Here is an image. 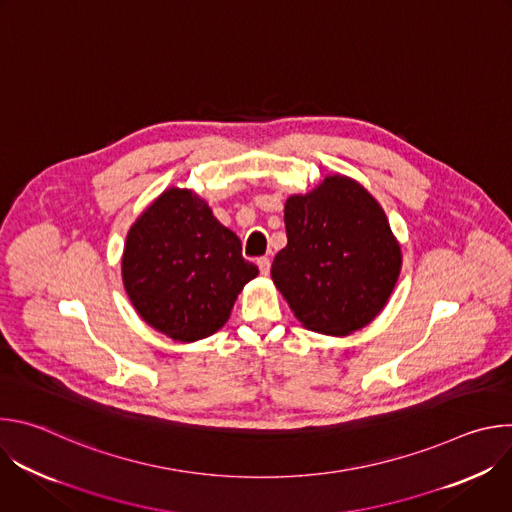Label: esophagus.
<instances>
[{
    "mask_svg": "<svg viewBox=\"0 0 512 512\" xmlns=\"http://www.w3.org/2000/svg\"><path fill=\"white\" fill-rule=\"evenodd\" d=\"M257 267H259V271H261L263 275H267V273H269V269H271V261H269V257H259V259H257Z\"/></svg>",
    "mask_w": 512,
    "mask_h": 512,
    "instance_id": "1",
    "label": "esophagus"
}]
</instances>
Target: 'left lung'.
Listing matches in <instances>:
<instances>
[{"mask_svg": "<svg viewBox=\"0 0 512 512\" xmlns=\"http://www.w3.org/2000/svg\"><path fill=\"white\" fill-rule=\"evenodd\" d=\"M287 245L271 279L300 324L326 336L369 326L401 273V245L379 200L354 178L328 174L285 200Z\"/></svg>", "mask_w": 512, "mask_h": 512, "instance_id": "obj_1", "label": "left lung"}]
</instances>
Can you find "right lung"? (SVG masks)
<instances>
[{"mask_svg":"<svg viewBox=\"0 0 512 512\" xmlns=\"http://www.w3.org/2000/svg\"><path fill=\"white\" fill-rule=\"evenodd\" d=\"M257 273L208 202L178 186L135 218L121 257L123 287L139 318L184 344L221 330Z\"/></svg>","mask_w":512,"mask_h":512,"instance_id":"right-lung-1","label":"right lung"}]
</instances>
